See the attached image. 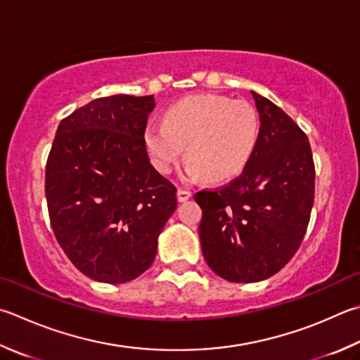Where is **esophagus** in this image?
<instances>
[{
  "label": "esophagus",
  "instance_id": "obj_1",
  "mask_svg": "<svg viewBox=\"0 0 360 360\" xmlns=\"http://www.w3.org/2000/svg\"><path fill=\"white\" fill-rule=\"evenodd\" d=\"M178 201L179 202H184V201H187L188 198L192 197V192L191 191H186V188H178Z\"/></svg>",
  "mask_w": 360,
  "mask_h": 360
}]
</instances>
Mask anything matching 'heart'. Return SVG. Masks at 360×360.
<instances>
[{
    "instance_id": "b5f03b06",
    "label": "heart",
    "mask_w": 360,
    "mask_h": 360,
    "mask_svg": "<svg viewBox=\"0 0 360 360\" xmlns=\"http://www.w3.org/2000/svg\"><path fill=\"white\" fill-rule=\"evenodd\" d=\"M259 134L257 112L244 101L198 94L174 103L165 122H149L145 145L159 172L169 173L184 155V181L202 176L226 181L243 172Z\"/></svg>"
}]
</instances>
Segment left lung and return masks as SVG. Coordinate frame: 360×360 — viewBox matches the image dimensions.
Returning a JSON list of instances; mask_svg holds the SVG:
<instances>
[{"label": "left lung", "mask_w": 360, "mask_h": 360, "mask_svg": "<svg viewBox=\"0 0 360 360\" xmlns=\"http://www.w3.org/2000/svg\"><path fill=\"white\" fill-rule=\"evenodd\" d=\"M259 134L239 178L195 193L207 266L236 283L261 282L288 263L302 243L315 198V165L307 135L282 108L250 91Z\"/></svg>", "instance_id": "obj_1"}]
</instances>
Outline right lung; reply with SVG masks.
Here are the masks:
<instances>
[{"mask_svg":"<svg viewBox=\"0 0 360 360\" xmlns=\"http://www.w3.org/2000/svg\"><path fill=\"white\" fill-rule=\"evenodd\" d=\"M154 96L115 94L60 122L45 168L51 228L84 276L126 283L149 269L172 217L176 187L145 145Z\"/></svg>","mask_w":360,"mask_h":360,"instance_id":"obj_1","label":"right lung"}]
</instances>
